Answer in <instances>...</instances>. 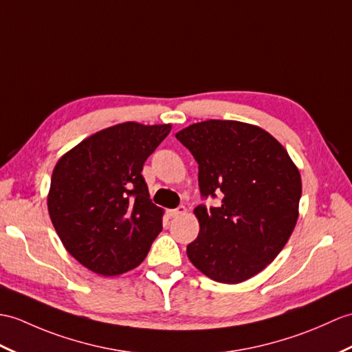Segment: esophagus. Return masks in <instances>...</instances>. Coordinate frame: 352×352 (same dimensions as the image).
Returning a JSON list of instances; mask_svg holds the SVG:
<instances>
[{"mask_svg": "<svg viewBox=\"0 0 352 352\" xmlns=\"http://www.w3.org/2000/svg\"><path fill=\"white\" fill-rule=\"evenodd\" d=\"M186 207L184 206H182V207H178V208H174V210H169V216L170 217H178V216H182V214H184L186 213Z\"/></svg>", "mask_w": 352, "mask_h": 352, "instance_id": "1", "label": "esophagus"}]
</instances>
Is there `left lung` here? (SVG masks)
<instances>
[{
    "mask_svg": "<svg viewBox=\"0 0 352 352\" xmlns=\"http://www.w3.org/2000/svg\"><path fill=\"white\" fill-rule=\"evenodd\" d=\"M198 162L202 198L190 263L210 279L240 283L272 263L296 228L301 178L288 151L258 126L231 120L196 122L175 135Z\"/></svg>",
    "mask_w": 352,
    "mask_h": 352,
    "instance_id": "obj_1",
    "label": "left lung"
}]
</instances>
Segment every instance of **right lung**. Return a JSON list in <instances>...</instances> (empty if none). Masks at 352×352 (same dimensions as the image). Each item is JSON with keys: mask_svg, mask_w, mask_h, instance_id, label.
<instances>
[{"mask_svg": "<svg viewBox=\"0 0 352 352\" xmlns=\"http://www.w3.org/2000/svg\"><path fill=\"white\" fill-rule=\"evenodd\" d=\"M170 124L103 129L58 160L47 210L64 248L102 276L133 270L162 231L163 210L150 199L142 168Z\"/></svg>", "mask_w": 352, "mask_h": 352, "instance_id": "add662e5", "label": "right lung"}]
</instances>
